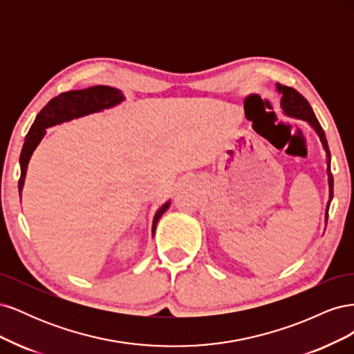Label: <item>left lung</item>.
<instances>
[{"label": "left lung", "mask_w": 354, "mask_h": 354, "mask_svg": "<svg viewBox=\"0 0 354 354\" xmlns=\"http://www.w3.org/2000/svg\"><path fill=\"white\" fill-rule=\"evenodd\" d=\"M276 90L281 94V108H282L283 115L308 122V125L312 127L315 133L317 134L319 140H320V143H322V147L326 153V176H328V187H329V199H328L326 211H325V224H326L328 209L330 205L332 196H334V178H332V174H330V153H329L325 131H324V128L320 127L317 118L312 109V106H310V103L297 90H294L292 87H286V85H282V84H276Z\"/></svg>", "instance_id": "8db88e82"}]
</instances>
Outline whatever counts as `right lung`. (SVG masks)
Listing matches in <instances>:
<instances>
[{
	"instance_id": "1",
	"label": "right lung",
	"mask_w": 354,
	"mask_h": 354,
	"mask_svg": "<svg viewBox=\"0 0 354 354\" xmlns=\"http://www.w3.org/2000/svg\"><path fill=\"white\" fill-rule=\"evenodd\" d=\"M125 97L121 90L108 87V85H94V87L85 88V90H75L62 93L57 97L51 99L41 112L37 115L34 124H32L29 133L26 134L25 143L22 147V153H20V180H19V195L22 199V190L26 178V171L29 159L34 153L37 146L46 136V130L53 125H59L63 122H68L77 118L97 113L104 109H111L113 106L124 102ZM171 201H167L162 207H160L152 221V236L155 234L156 224L162 214L169 208Z\"/></svg>"
}]
</instances>
